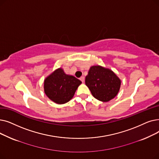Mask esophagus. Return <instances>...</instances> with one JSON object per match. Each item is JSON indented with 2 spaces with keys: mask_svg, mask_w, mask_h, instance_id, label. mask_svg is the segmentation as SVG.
<instances>
[{
  "mask_svg": "<svg viewBox=\"0 0 159 159\" xmlns=\"http://www.w3.org/2000/svg\"><path fill=\"white\" fill-rule=\"evenodd\" d=\"M80 80H81L83 83H84V82L85 81V77H84V76L81 77V78H80Z\"/></svg>",
  "mask_w": 159,
  "mask_h": 159,
  "instance_id": "obj_1",
  "label": "esophagus"
}]
</instances>
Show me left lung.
<instances>
[{"instance_id": "obj_1", "label": "left lung", "mask_w": 159, "mask_h": 159, "mask_svg": "<svg viewBox=\"0 0 159 159\" xmlns=\"http://www.w3.org/2000/svg\"><path fill=\"white\" fill-rule=\"evenodd\" d=\"M85 85L96 99L107 102L118 94L121 80L111 69L95 65L90 68L85 78Z\"/></svg>"}]
</instances>
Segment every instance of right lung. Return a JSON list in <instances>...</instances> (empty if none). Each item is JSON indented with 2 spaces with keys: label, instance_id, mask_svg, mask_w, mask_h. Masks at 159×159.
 I'll use <instances>...</instances> for the list:
<instances>
[{
  "label": "right lung",
  "instance_id": "add662e5",
  "mask_svg": "<svg viewBox=\"0 0 159 159\" xmlns=\"http://www.w3.org/2000/svg\"><path fill=\"white\" fill-rule=\"evenodd\" d=\"M81 84L80 80L65 74L62 68H59L45 78L44 91L52 102L64 104L72 99Z\"/></svg>",
  "mask_w": 159,
  "mask_h": 159
}]
</instances>
